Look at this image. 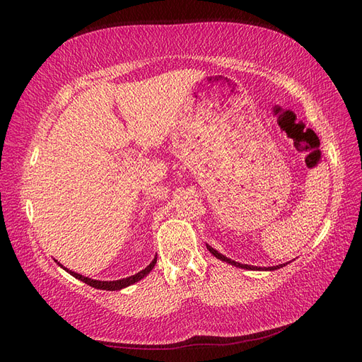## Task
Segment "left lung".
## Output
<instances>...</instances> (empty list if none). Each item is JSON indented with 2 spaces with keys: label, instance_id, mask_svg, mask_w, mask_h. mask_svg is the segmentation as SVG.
<instances>
[{
  "label": "left lung",
  "instance_id": "8db88e82",
  "mask_svg": "<svg viewBox=\"0 0 362 362\" xmlns=\"http://www.w3.org/2000/svg\"><path fill=\"white\" fill-rule=\"evenodd\" d=\"M206 249L211 252V254L217 258V259H222V261H225V262H228V264H233V266H235V267H242V269H246V270H276V269H281V267H284L286 264H279V266H273V267H257V266H249V264H240V262H237V261H233V259H229V258H226L225 255H222L221 252H217L216 249H213L211 246H208L206 245Z\"/></svg>",
  "mask_w": 362,
  "mask_h": 362
}]
</instances>
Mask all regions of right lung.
Segmentation results:
<instances>
[{"mask_svg": "<svg viewBox=\"0 0 362 362\" xmlns=\"http://www.w3.org/2000/svg\"><path fill=\"white\" fill-rule=\"evenodd\" d=\"M56 261H57V259H56ZM156 262H157V257H156L154 259H152V262H151V264H149L148 267H145L144 270H140L139 273H136V275L124 278V279H117V281H96V279H90V278H86V276L80 275V273H75V272H72V270H69V269H66V267H63V266L60 264V262H57V264H59L60 267H63L68 273H71V275H72L74 278L86 282L87 286H90V287L98 288V290L116 291V290H122V288H125V287H128V286H133L134 282H137V281H140V279H144V278L148 275V273H149L152 269H154Z\"/></svg>", "mask_w": 362, "mask_h": 362, "instance_id": "right-lung-1", "label": "right lung"}]
</instances>
